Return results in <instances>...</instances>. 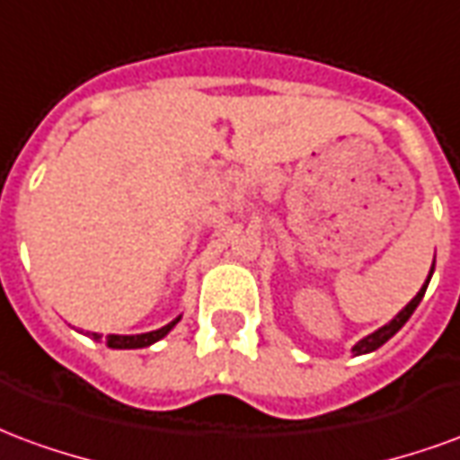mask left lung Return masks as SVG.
Listing matches in <instances>:
<instances>
[{
    "label": "left lung",
    "mask_w": 460,
    "mask_h": 460,
    "mask_svg": "<svg viewBox=\"0 0 460 460\" xmlns=\"http://www.w3.org/2000/svg\"><path fill=\"white\" fill-rule=\"evenodd\" d=\"M431 273H434V266H431ZM431 273H429V279H426V283L421 286V290L416 293L414 298L409 300V305H406V308L402 310V313H399L394 320H389L385 328H379L376 332H372V335H367V338H362L355 347H352V352H355V355H367V352H375L376 347H382L386 340L394 338L396 332L402 330V325H404L406 320L411 318V313L416 310V305H419V303H421V298H424L426 286H429V280H431Z\"/></svg>",
    "instance_id": "obj_1"
}]
</instances>
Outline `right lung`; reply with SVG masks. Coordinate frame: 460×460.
Returning a JSON list of instances; mask_svg holds the SVG:
<instances>
[{
	"mask_svg": "<svg viewBox=\"0 0 460 460\" xmlns=\"http://www.w3.org/2000/svg\"><path fill=\"white\" fill-rule=\"evenodd\" d=\"M177 323H180V318L172 320L170 325H164V328L152 330V332H142V335H108V338H105V345L113 347V349H137V347H147L152 345V342H157V340L164 338ZM93 338L101 340V335L93 332Z\"/></svg>",
	"mask_w": 460,
	"mask_h": 460,
	"instance_id": "1",
	"label": "right lung"
}]
</instances>
